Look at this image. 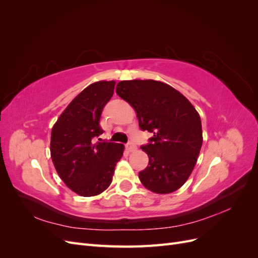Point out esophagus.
Wrapping results in <instances>:
<instances>
[{
	"label": "esophagus",
	"mask_w": 258,
	"mask_h": 258,
	"mask_svg": "<svg viewBox=\"0 0 258 258\" xmlns=\"http://www.w3.org/2000/svg\"><path fill=\"white\" fill-rule=\"evenodd\" d=\"M126 147H127V150L129 151V152H134V151H136L137 150V146H136V144H134V143H128L127 145H126Z\"/></svg>",
	"instance_id": "34e87169"
}]
</instances>
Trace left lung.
<instances>
[{"label":"left lung","instance_id":"left-lung-1","mask_svg":"<svg viewBox=\"0 0 258 258\" xmlns=\"http://www.w3.org/2000/svg\"><path fill=\"white\" fill-rule=\"evenodd\" d=\"M116 92L135 108L141 130L153 134L141 146L148 166L139 172L140 181L156 194L177 190L189 177L201 150L198 112L181 92L157 81H121Z\"/></svg>","mask_w":258,"mask_h":258}]
</instances>
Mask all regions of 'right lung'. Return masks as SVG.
Instances as JSON below:
<instances>
[{
    "label": "right lung",
    "instance_id": "1",
    "mask_svg": "<svg viewBox=\"0 0 258 258\" xmlns=\"http://www.w3.org/2000/svg\"><path fill=\"white\" fill-rule=\"evenodd\" d=\"M114 88V81L89 85L68 105L51 130L53 166L69 188L83 197L97 196L110 186L123 153L122 144L92 141L103 134L101 114Z\"/></svg>",
    "mask_w": 258,
    "mask_h": 258
}]
</instances>
